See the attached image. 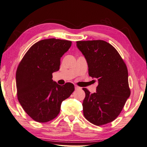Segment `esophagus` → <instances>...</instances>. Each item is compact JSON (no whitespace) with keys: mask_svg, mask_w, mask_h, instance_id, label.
<instances>
[{"mask_svg":"<svg viewBox=\"0 0 147 147\" xmlns=\"http://www.w3.org/2000/svg\"><path fill=\"white\" fill-rule=\"evenodd\" d=\"M75 90H80L81 88L78 86H77V85H75Z\"/></svg>","mask_w":147,"mask_h":147,"instance_id":"1","label":"esophagus"}]
</instances>
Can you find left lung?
I'll return each instance as SVG.
<instances>
[{
    "label": "left lung",
    "mask_w": 147,
    "mask_h": 147,
    "mask_svg": "<svg viewBox=\"0 0 147 147\" xmlns=\"http://www.w3.org/2000/svg\"><path fill=\"white\" fill-rule=\"evenodd\" d=\"M85 57L89 75L98 80L96 92L86 88L83 102L85 118L96 126L113 121L121 113L131 94L126 65L111 44L101 40L77 41Z\"/></svg>",
    "instance_id": "1"
}]
</instances>
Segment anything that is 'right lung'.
<instances>
[{
  "label": "right lung",
  "mask_w": 147,
  "mask_h": 147,
  "mask_svg": "<svg viewBox=\"0 0 147 147\" xmlns=\"http://www.w3.org/2000/svg\"><path fill=\"white\" fill-rule=\"evenodd\" d=\"M71 45L66 40H42L29 49L18 66V99L35 121L47 123L56 118L62 102L75 90L72 83L61 86L52 80L53 72L59 69L61 57Z\"/></svg>",
  "instance_id": "1"
}]
</instances>
